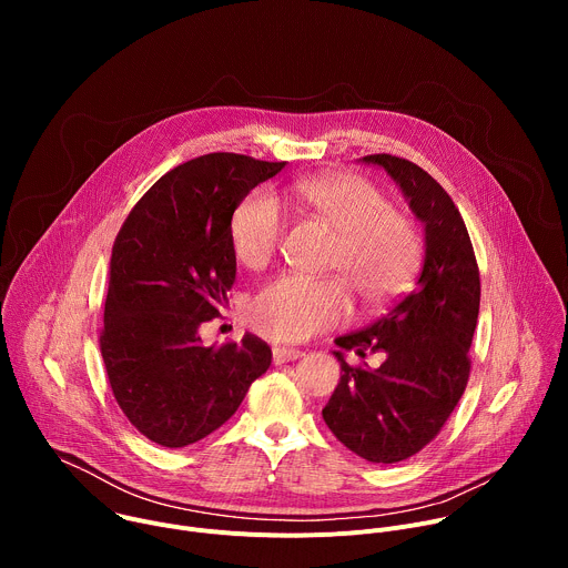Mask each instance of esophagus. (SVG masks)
Returning a JSON list of instances; mask_svg holds the SVG:
<instances>
[{
    "label": "esophagus",
    "mask_w": 568,
    "mask_h": 568,
    "mask_svg": "<svg viewBox=\"0 0 568 568\" xmlns=\"http://www.w3.org/2000/svg\"><path fill=\"white\" fill-rule=\"evenodd\" d=\"M305 353L301 348H287V346H276L272 348V359L274 364H285V362H296Z\"/></svg>",
    "instance_id": "obj_1"
}]
</instances>
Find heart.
I'll use <instances>...</instances> for the list:
<instances>
[{"label":"heart","mask_w":568,"mask_h":568,"mask_svg":"<svg viewBox=\"0 0 568 568\" xmlns=\"http://www.w3.org/2000/svg\"><path fill=\"white\" fill-rule=\"evenodd\" d=\"M303 217L335 233L326 270L331 278L283 274L265 283L247 305L250 326L276 342L307 339L328 331L353 310V292L364 307H382L407 292L420 265L423 242L416 222L388 206L384 193L357 175L305 178L285 191ZM285 220L265 193L242 200L229 224L235 258L261 270L281 247Z\"/></svg>","instance_id":"1"}]
</instances>
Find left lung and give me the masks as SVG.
Listing matches in <instances>:
<instances>
[{"label":"left lung","instance_id":"8db88e82","mask_svg":"<svg viewBox=\"0 0 568 568\" xmlns=\"http://www.w3.org/2000/svg\"><path fill=\"white\" fill-rule=\"evenodd\" d=\"M382 166L425 222V265L418 285L368 328L337 346L362 359L382 353L371 371L351 366L339 351L342 379L323 420L357 456L399 463L429 445L456 409L469 379V346L478 318L480 278L467 226L447 191L414 161L366 154Z\"/></svg>","mask_w":568,"mask_h":568}]
</instances>
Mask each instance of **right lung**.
Returning a JSON list of instances; mask_svg holds the SVG:
<instances>
[{"instance_id":"add662e5","label":"right lung","mask_w":568,"mask_h":568,"mask_svg":"<svg viewBox=\"0 0 568 568\" xmlns=\"http://www.w3.org/2000/svg\"><path fill=\"white\" fill-rule=\"evenodd\" d=\"M283 169L235 152L191 159L145 191L114 240L101 355L121 412L161 447L213 434L272 364L256 335L206 348L197 333L235 281V206Z\"/></svg>"}]
</instances>
